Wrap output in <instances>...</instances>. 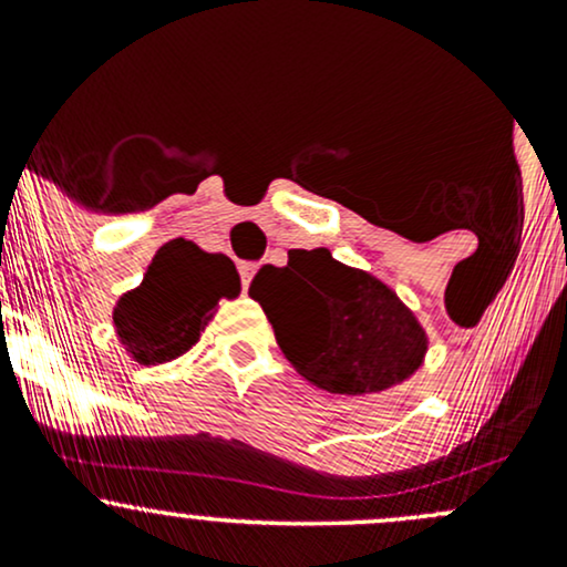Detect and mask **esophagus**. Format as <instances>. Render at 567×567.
<instances>
[{"label":"esophagus","instance_id":"obj_1","mask_svg":"<svg viewBox=\"0 0 567 567\" xmlns=\"http://www.w3.org/2000/svg\"><path fill=\"white\" fill-rule=\"evenodd\" d=\"M239 279H243V290H247V285H250L252 275H256V264L252 261H239Z\"/></svg>","mask_w":567,"mask_h":567}]
</instances>
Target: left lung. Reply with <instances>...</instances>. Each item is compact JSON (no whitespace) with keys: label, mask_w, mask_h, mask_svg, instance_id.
<instances>
[{"label":"left lung","mask_w":567,"mask_h":567,"mask_svg":"<svg viewBox=\"0 0 567 567\" xmlns=\"http://www.w3.org/2000/svg\"><path fill=\"white\" fill-rule=\"evenodd\" d=\"M290 365L333 394L381 392L426 354L424 328L381 279L338 264L330 250H288L250 282Z\"/></svg>","instance_id":"1"}]
</instances>
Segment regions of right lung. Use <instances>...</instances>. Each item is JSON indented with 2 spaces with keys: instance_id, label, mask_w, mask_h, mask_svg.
Returning <instances> with one entry per match:
<instances>
[{
  "instance_id": "obj_1",
  "label": "right lung",
  "mask_w": 567,
  "mask_h": 567,
  "mask_svg": "<svg viewBox=\"0 0 567 567\" xmlns=\"http://www.w3.org/2000/svg\"><path fill=\"white\" fill-rule=\"evenodd\" d=\"M237 292L239 275L229 256L199 250L184 237L171 239L138 288L116 303V336L141 365H162L199 341L218 298Z\"/></svg>"
}]
</instances>
